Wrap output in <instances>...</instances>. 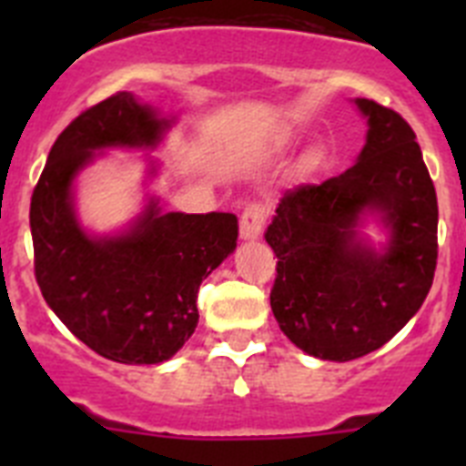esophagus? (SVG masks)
Here are the masks:
<instances>
[{"label":"esophagus","mask_w":466,"mask_h":466,"mask_svg":"<svg viewBox=\"0 0 466 466\" xmlns=\"http://www.w3.org/2000/svg\"><path fill=\"white\" fill-rule=\"evenodd\" d=\"M268 209L263 208L261 203H249L245 205L240 217V238L242 240H257L263 233V224H266Z\"/></svg>","instance_id":"obj_1"}]
</instances>
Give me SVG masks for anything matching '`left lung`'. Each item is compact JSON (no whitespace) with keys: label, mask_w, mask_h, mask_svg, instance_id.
<instances>
[{"label":"left lung","mask_w":466,"mask_h":466,"mask_svg":"<svg viewBox=\"0 0 466 466\" xmlns=\"http://www.w3.org/2000/svg\"><path fill=\"white\" fill-rule=\"evenodd\" d=\"M369 123L352 167L299 184L266 228L278 257L270 308L303 352L350 361L382 348L420 310L434 279L439 205L413 127L394 109L355 100ZM390 228L385 253L359 238L364 213Z\"/></svg>","instance_id":"left-lung-1"}]
</instances>
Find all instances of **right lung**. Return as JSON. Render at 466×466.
I'll list each match as a JSON object with an SVG mask.
<instances>
[{"instance_id":"add662e5","label":"right lung","mask_w":466,"mask_h":466,"mask_svg":"<svg viewBox=\"0 0 466 466\" xmlns=\"http://www.w3.org/2000/svg\"><path fill=\"white\" fill-rule=\"evenodd\" d=\"M170 118L116 93L81 111L51 147L32 193L35 278L69 331L118 364H160L198 324V289L238 242L230 212H160L154 198L121 236L81 228L72 184L111 147H156Z\"/></svg>"}]
</instances>
